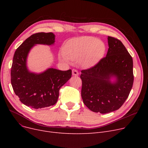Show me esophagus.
Instances as JSON below:
<instances>
[{
	"mask_svg": "<svg viewBox=\"0 0 148 148\" xmlns=\"http://www.w3.org/2000/svg\"><path fill=\"white\" fill-rule=\"evenodd\" d=\"M72 74H73V75H74V76H77V75H79V72L77 71V70L75 69H72Z\"/></svg>",
	"mask_w": 148,
	"mask_h": 148,
	"instance_id": "34e87169",
	"label": "esophagus"
}]
</instances>
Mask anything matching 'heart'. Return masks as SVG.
<instances>
[{
    "instance_id": "1",
    "label": "heart",
    "mask_w": 148,
    "mask_h": 148,
    "mask_svg": "<svg viewBox=\"0 0 148 148\" xmlns=\"http://www.w3.org/2000/svg\"><path fill=\"white\" fill-rule=\"evenodd\" d=\"M62 60L70 62L77 60L82 67L95 66L104 56L106 45L101 40L93 36H81L71 39L62 47Z\"/></svg>"
}]
</instances>
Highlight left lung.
I'll return each instance as SVG.
<instances>
[{"instance_id":"1","label":"left lung","mask_w":148,"mask_h":148,"mask_svg":"<svg viewBox=\"0 0 148 148\" xmlns=\"http://www.w3.org/2000/svg\"><path fill=\"white\" fill-rule=\"evenodd\" d=\"M108 49L105 58L90 68L82 70V98L89 109L110 113L125 103L134 82L133 62L118 39L108 36ZM112 78L115 81L111 82Z\"/></svg>"}]
</instances>
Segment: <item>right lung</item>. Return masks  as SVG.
<instances>
[{"mask_svg": "<svg viewBox=\"0 0 148 148\" xmlns=\"http://www.w3.org/2000/svg\"><path fill=\"white\" fill-rule=\"evenodd\" d=\"M55 42L52 32H40L27 38L15 51L11 70L13 90L20 101L33 108H41L57 103L60 88L71 77V69L61 71L53 68L43 73L30 72L26 65L28 54L36 44L51 45Z\"/></svg>", "mask_w": 148, "mask_h": 148, "instance_id": "obj_1", "label": "right lung"}]
</instances>
